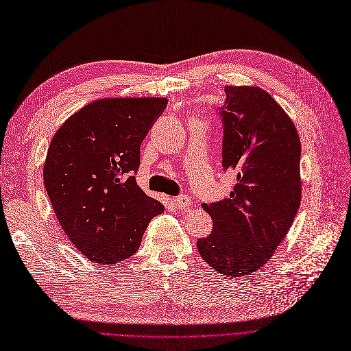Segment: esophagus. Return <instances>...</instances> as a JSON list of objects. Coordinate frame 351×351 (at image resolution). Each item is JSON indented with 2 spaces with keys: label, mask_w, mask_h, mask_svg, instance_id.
Segmentation results:
<instances>
[{
  "label": "esophagus",
  "mask_w": 351,
  "mask_h": 351,
  "mask_svg": "<svg viewBox=\"0 0 351 351\" xmlns=\"http://www.w3.org/2000/svg\"><path fill=\"white\" fill-rule=\"evenodd\" d=\"M173 203L178 209H189L191 206V199L189 196H177L173 197Z\"/></svg>",
  "instance_id": "obj_1"
}]
</instances>
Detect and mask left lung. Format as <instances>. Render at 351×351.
<instances>
[{
	"instance_id": "8db88e82",
	"label": "left lung",
	"mask_w": 351,
	"mask_h": 351,
	"mask_svg": "<svg viewBox=\"0 0 351 351\" xmlns=\"http://www.w3.org/2000/svg\"><path fill=\"white\" fill-rule=\"evenodd\" d=\"M222 167L237 176L229 199L203 204L213 229L197 241L203 260L247 276L270 260L300 204V139L293 122L258 87H225Z\"/></svg>"
}]
</instances>
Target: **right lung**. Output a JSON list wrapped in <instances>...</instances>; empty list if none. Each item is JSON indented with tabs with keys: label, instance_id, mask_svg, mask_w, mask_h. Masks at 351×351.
Returning <instances> with one entry per match:
<instances>
[{
	"label": "right lung",
	"instance_id": "obj_1",
	"mask_svg": "<svg viewBox=\"0 0 351 351\" xmlns=\"http://www.w3.org/2000/svg\"><path fill=\"white\" fill-rule=\"evenodd\" d=\"M167 99H103L84 106L55 134L43 167L45 189L75 248L104 265L138 251L164 206L136 184L141 143Z\"/></svg>",
	"mask_w": 351,
	"mask_h": 351
}]
</instances>
